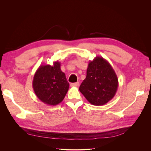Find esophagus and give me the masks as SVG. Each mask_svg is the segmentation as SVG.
I'll use <instances>...</instances> for the list:
<instances>
[{
    "label": "esophagus",
    "instance_id": "obj_1",
    "mask_svg": "<svg viewBox=\"0 0 151 151\" xmlns=\"http://www.w3.org/2000/svg\"><path fill=\"white\" fill-rule=\"evenodd\" d=\"M79 86V82H77V83H72L70 84V86L71 87H78Z\"/></svg>",
    "mask_w": 151,
    "mask_h": 151
}]
</instances>
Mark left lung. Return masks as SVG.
<instances>
[{
	"instance_id": "obj_1",
	"label": "left lung",
	"mask_w": 151,
	"mask_h": 151,
	"mask_svg": "<svg viewBox=\"0 0 151 151\" xmlns=\"http://www.w3.org/2000/svg\"><path fill=\"white\" fill-rule=\"evenodd\" d=\"M118 87V77L110 63L96 56L89 62L86 77L79 91L91 104L101 106L113 98Z\"/></svg>"
}]
</instances>
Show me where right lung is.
Here are the masks:
<instances>
[{
  "label": "right lung",
  "mask_w": 151,
  "mask_h": 151,
  "mask_svg": "<svg viewBox=\"0 0 151 151\" xmlns=\"http://www.w3.org/2000/svg\"><path fill=\"white\" fill-rule=\"evenodd\" d=\"M60 65L58 61L54 62L53 65H42L34 75V92L40 101L46 104L55 106L60 103L69 88Z\"/></svg>",
  "instance_id": "obj_1"
}]
</instances>
